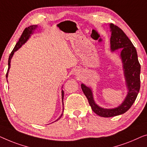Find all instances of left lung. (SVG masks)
<instances>
[{"label":"left lung","mask_w":147,"mask_h":147,"mask_svg":"<svg viewBox=\"0 0 147 147\" xmlns=\"http://www.w3.org/2000/svg\"><path fill=\"white\" fill-rule=\"evenodd\" d=\"M111 31V50L121 49V58L123 63L124 75L128 92L125 100L115 109H103L95 103L91 88L81 84V88L88 99L92 110L102 117H112L127 112L131 108L137 96L140 86V65L138 62L135 47L122 29L114 24H110Z\"/></svg>","instance_id":"1"}]
</instances>
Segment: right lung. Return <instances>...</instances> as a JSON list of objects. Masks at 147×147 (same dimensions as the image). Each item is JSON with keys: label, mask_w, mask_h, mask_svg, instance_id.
<instances>
[{"label": "right lung", "mask_w": 147, "mask_h": 147, "mask_svg": "<svg viewBox=\"0 0 147 147\" xmlns=\"http://www.w3.org/2000/svg\"><path fill=\"white\" fill-rule=\"evenodd\" d=\"M37 28V25H31L30 26H28V28H26L24 30L23 32H22V34L21 35V36H20V38H19V40H18V41L17 42V43H16L15 47H14V48L13 50H12V51L11 53V55H10L9 56V63H8V65H9V68H8V71H7V74H6V77H7H7H8V74H9V69H10V67H11V59L12 57V56H13L14 53L15 51H16L18 50V49L20 48L21 47V46L23 44H24L26 41L28 40V39L29 38V37L30 36V34H32L33 33V31L36 29V28ZM8 81V80H7ZM63 98H64V91L63 90H62V100H63ZM64 111V109H63ZM63 112L64 111H63V113H62L61 115L60 116V117L58 119L57 121H58V120L60 119L62 117V115H63Z\"/></svg>", "instance_id": "right-lung-1"}]
</instances>
